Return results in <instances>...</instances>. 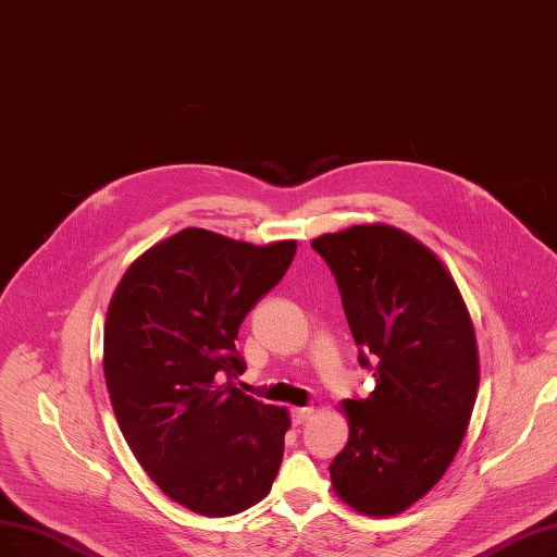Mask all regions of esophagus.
Listing matches in <instances>:
<instances>
[{"mask_svg": "<svg viewBox=\"0 0 557 557\" xmlns=\"http://www.w3.org/2000/svg\"><path fill=\"white\" fill-rule=\"evenodd\" d=\"M311 417H313V407H296V409H292V419H294L296 425L309 421Z\"/></svg>", "mask_w": 557, "mask_h": 557, "instance_id": "34e87169", "label": "esophagus"}]
</instances>
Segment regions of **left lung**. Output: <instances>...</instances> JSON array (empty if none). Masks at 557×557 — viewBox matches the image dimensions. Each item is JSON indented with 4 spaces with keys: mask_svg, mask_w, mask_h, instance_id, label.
I'll list each match as a JSON object with an SVG mask.
<instances>
[{
    "mask_svg": "<svg viewBox=\"0 0 557 557\" xmlns=\"http://www.w3.org/2000/svg\"><path fill=\"white\" fill-rule=\"evenodd\" d=\"M336 280L369 398H348L350 434L332 487L355 510L389 517L425 496L465 440L478 394V346L459 288L423 244L389 225L311 240Z\"/></svg>",
    "mask_w": 557,
    "mask_h": 557,
    "instance_id": "obj_1",
    "label": "left lung"
}]
</instances>
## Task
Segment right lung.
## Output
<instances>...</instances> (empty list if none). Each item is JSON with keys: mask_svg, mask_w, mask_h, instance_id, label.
<instances>
[{"mask_svg": "<svg viewBox=\"0 0 557 557\" xmlns=\"http://www.w3.org/2000/svg\"><path fill=\"white\" fill-rule=\"evenodd\" d=\"M296 240L252 246L188 227L143 252L104 323V377L120 430L159 490L190 512L232 517L271 492L292 425L234 386V342L284 277Z\"/></svg>", "mask_w": 557, "mask_h": 557, "instance_id": "right-lung-1", "label": "right lung"}]
</instances>
